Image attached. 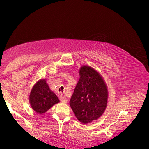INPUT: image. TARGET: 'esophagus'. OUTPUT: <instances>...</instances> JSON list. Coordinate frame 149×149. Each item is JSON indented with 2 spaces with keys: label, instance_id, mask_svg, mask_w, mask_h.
I'll list each match as a JSON object with an SVG mask.
<instances>
[{
  "label": "esophagus",
  "instance_id": "esophagus-1",
  "mask_svg": "<svg viewBox=\"0 0 149 149\" xmlns=\"http://www.w3.org/2000/svg\"><path fill=\"white\" fill-rule=\"evenodd\" d=\"M59 100H60L61 102H62V103H66L67 102V100L66 99V97L62 96V95L59 97Z\"/></svg>",
  "mask_w": 149,
  "mask_h": 149
}]
</instances>
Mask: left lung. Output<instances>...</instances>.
<instances>
[{
    "instance_id": "1",
    "label": "left lung",
    "mask_w": 149,
    "mask_h": 149,
    "mask_svg": "<svg viewBox=\"0 0 149 149\" xmlns=\"http://www.w3.org/2000/svg\"><path fill=\"white\" fill-rule=\"evenodd\" d=\"M70 106L77 119L87 124L96 120L105 111L109 93L103 77L93 68L82 66Z\"/></svg>"
}]
</instances>
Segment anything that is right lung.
<instances>
[{"label":"right lung","instance_id":"1","mask_svg":"<svg viewBox=\"0 0 149 149\" xmlns=\"http://www.w3.org/2000/svg\"><path fill=\"white\" fill-rule=\"evenodd\" d=\"M29 100L33 110L38 114L44 113L59 102V98L50 90L45 78L39 80L33 85Z\"/></svg>","mask_w":149,"mask_h":149}]
</instances>
